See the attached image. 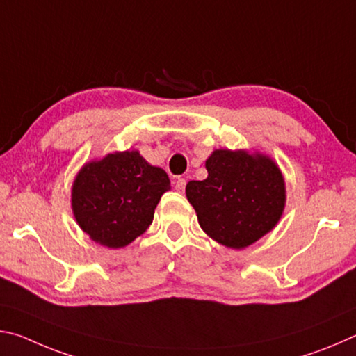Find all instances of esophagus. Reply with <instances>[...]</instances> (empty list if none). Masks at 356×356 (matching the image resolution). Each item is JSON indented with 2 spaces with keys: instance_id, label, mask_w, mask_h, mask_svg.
Instances as JSON below:
<instances>
[{
  "instance_id": "1",
  "label": "esophagus",
  "mask_w": 356,
  "mask_h": 356,
  "mask_svg": "<svg viewBox=\"0 0 356 356\" xmlns=\"http://www.w3.org/2000/svg\"><path fill=\"white\" fill-rule=\"evenodd\" d=\"M185 185H186V182H185V179H177L176 180V186H174V188H176L179 193H184V190H185Z\"/></svg>"
}]
</instances>
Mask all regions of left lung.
I'll list each match as a JSON object with an SVG mask.
<instances>
[{"label": "left lung", "mask_w": 356, "mask_h": 356, "mask_svg": "<svg viewBox=\"0 0 356 356\" xmlns=\"http://www.w3.org/2000/svg\"><path fill=\"white\" fill-rule=\"evenodd\" d=\"M206 170L207 179L190 180L185 193L210 238L242 250L272 231L284 210L286 185L270 156L218 149Z\"/></svg>", "instance_id": "left-lung-1"}]
</instances>
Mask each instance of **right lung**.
<instances>
[{
  "instance_id": "add662e5",
  "label": "right lung",
  "mask_w": 356,
  "mask_h": 356,
  "mask_svg": "<svg viewBox=\"0 0 356 356\" xmlns=\"http://www.w3.org/2000/svg\"><path fill=\"white\" fill-rule=\"evenodd\" d=\"M170 177L138 150L89 161L72 186V210L84 232L108 248H122L146 232Z\"/></svg>"
}]
</instances>
